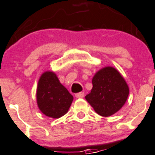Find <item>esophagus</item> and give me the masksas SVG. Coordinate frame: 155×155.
<instances>
[{"label":"esophagus","instance_id":"esophagus-1","mask_svg":"<svg viewBox=\"0 0 155 155\" xmlns=\"http://www.w3.org/2000/svg\"><path fill=\"white\" fill-rule=\"evenodd\" d=\"M84 97V92H79V93H76V94H75V97H76V98H83Z\"/></svg>","mask_w":155,"mask_h":155}]
</instances>
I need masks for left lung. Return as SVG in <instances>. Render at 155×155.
I'll return each instance as SVG.
<instances>
[{"mask_svg":"<svg viewBox=\"0 0 155 155\" xmlns=\"http://www.w3.org/2000/svg\"><path fill=\"white\" fill-rule=\"evenodd\" d=\"M129 87L117 69L105 67L92 78V88L85 99L102 117H109L119 111L129 96Z\"/></svg>","mask_w":155,"mask_h":155,"instance_id":"1","label":"left lung"}]
</instances>
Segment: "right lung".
Masks as SVG:
<instances>
[{"label":"right lung","instance_id":"1","mask_svg":"<svg viewBox=\"0 0 155 155\" xmlns=\"http://www.w3.org/2000/svg\"><path fill=\"white\" fill-rule=\"evenodd\" d=\"M37 104L44 115L59 118L68 113L73 97L58 80L53 71H45L39 78L37 87Z\"/></svg>","mask_w":155,"mask_h":155}]
</instances>
